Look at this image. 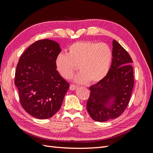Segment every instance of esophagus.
I'll return each mask as SVG.
<instances>
[{
    "instance_id": "1",
    "label": "esophagus",
    "mask_w": 153,
    "mask_h": 153,
    "mask_svg": "<svg viewBox=\"0 0 153 153\" xmlns=\"http://www.w3.org/2000/svg\"><path fill=\"white\" fill-rule=\"evenodd\" d=\"M77 88V86L75 85H71L70 87V89L71 91H75Z\"/></svg>"
}]
</instances>
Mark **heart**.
<instances>
[{"label": "heart", "instance_id": "b5f03b06", "mask_svg": "<svg viewBox=\"0 0 153 153\" xmlns=\"http://www.w3.org/2000/svg\"><path fill=\"white\" fill-rule=\"evenodd\" d=\"M112 58V51L105 43L91 41L77 42L69 47L66 54L56 58L57 70L64 78L73 76L77 66L81 71L74 77L77 83L100 82L108 74Z\"/></svg>", "mask_w": 153, "mask_h": 153}]
</instances>
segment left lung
<instances>
[{
    "instance_id": "left-lung-1",
    "label": "left lung",
    "mask_w": 153,
    "mask_h": 153,
    "mask_svg": "<svg viewBox=\"0 0 153 153\" xmlns=\"http://www.w3.org/2000/svg\"><path fill=\"white\" fill-rule=\"evenodd\" d=\"M112 60L108 74L89 87L87 110L91 118L103 122L118 118L130 100L134 84L131 58L118 42H112Z\"/></svg>"
}]
</instances>
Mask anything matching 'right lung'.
<instances>
[{"mask_svg":"<svg viewBox=\"0 0 153 153\" xmlns=\"http://www.w3.org/2000/svg\"><path fill=\"white\" fill-rule=\"evenodd\" d=\"M61 48L57 42L43 39L31 45L19 58L15 74L20 103L32 116L47 119L62 106L70 84L56 70Z\"/></svg>","mask_w":153,"mask_h":153,"instance_id":"right-lung-1","label":"right lung"}]
</instances>
